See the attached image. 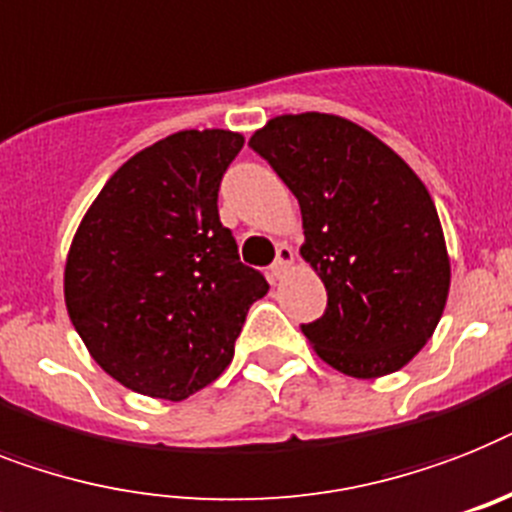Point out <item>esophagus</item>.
I'll list each match as a JSON object with an SVG mask.
<instances>
[{
	"label": "esophagus",
	"instance_id": "34e87169",
	"mask_svg": "<svg viewBox=\"0 0 512 512\" xmlns=\"http://www.w3.org/2000/svg\"><path fill=\"white\" fill-rule=\"evenodd\" d=\"M293 261H295L293 248L285 246V243H282V246H277V259H274V264H272L274 277H282V274L287 272V266L293 264Z\"/></svg>",
	"mask_w": 512,
	"mask_h": 512
}]
</instances>
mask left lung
I'll list each match as a JSON object with an SVG mask.
<instances>
[{"label":"left lung","instance_id":"obj_1","mask_svg":"<svg viewBox=\"0 0 512 512\" xmlns=\"http://www.w3.org/2000/svg\"><path fill=\"white\" fill-rule=\"evenodd\" d=\"M248 146L301 204V256L327 287L324 316L303 324L316 356L356 379L403 369L450 293L426 185L377 135L337 114H280Z\"/></svg>","mask_w":512,"mask_h":512}]
</instances>
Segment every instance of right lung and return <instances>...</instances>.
I'll list each match as a JSON object with an SVG mask.
<instances>
[{"label": "right lung", "instance_id": "add662e5", "mask_svg": "<svg viewBox=\"0 0 512 512\" xmlns=\"http://www.w3.org/2000/svg\"><path fill=\"white\" fill-rule=\"evenodd\" d=\"M232 130H180L114 172L80 219L65 303L88 353L138 395L185 400L230 366L264 274L238 256L217 193Z\"/></svg>", "mask_w": 512, "mask_h": 512}]
</instances>
